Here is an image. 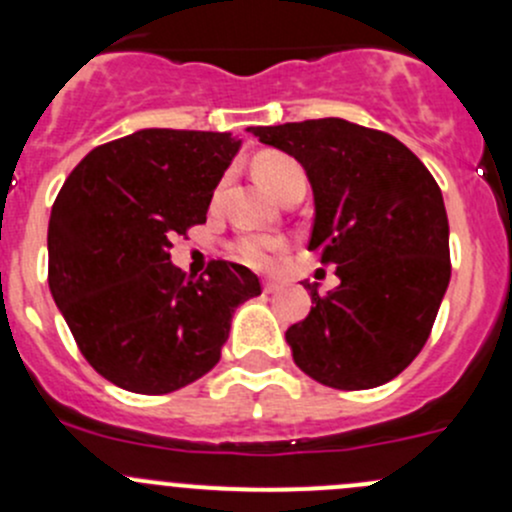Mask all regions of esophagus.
<instances>
[{"mask_svg": "<svg viewBox=\"0 0 512 512\" xmlns=\"http://www.w3.org/2000/svg\"><path fill=\"white\" fill-rule=\"evenodd\" d=\"M262 289H265L267 294H275V292H280L282 285L277 280H265V282H262Z\"/></svg>", "mask_w": 512, "mask_h": 512, "instance_id": "obj_1", "label": "esophagus"}]
</instances>
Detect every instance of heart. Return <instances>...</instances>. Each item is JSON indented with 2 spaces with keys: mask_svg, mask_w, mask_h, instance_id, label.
<instances>
[{
  "mask_svg": "<svg viewBox=\"0 0 512 512\" xmlns=\"http://www.w3.org/2000/svg\"><path fill=\"white\" fill-rule=\"evenodd\" d=\"M252 170H255L257 178L277 195V198H285L289 190H294L297 185H304V170L302 165L297 163L292 156L282 151H262L257 153L255 160H252ZM225 180L220 183V190H223ZM282 250V240L270 235H242L237 237L230 245V255L235 257L237 262L247 267H255V270H267L275 262L277 252Z\"/></svg>",
  "mask_w": 512,
  "mask_h": 512,
  "instance_id": "heart-1",
  "label": "heart"
}]
</instances>
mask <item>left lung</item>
Wrapping results in <instances>:
<instances>
[{
    "label": "left lung",
    "instance_id": "left-lung-1",
    "mask_svg": "<svg viewBox=\"0 0 512 512\" xmlns=\"http://www.w3.org/2000/svg\"><path fill=\"white\" fill-rule=\"evenodd\" d=\"M302 163L314 193L309 250L337 265L339 287L287 329L294 364L332 389H374L426 344L451 280L443 195L394 136L344 118L252 128Z\"/></svg>",
    "mask_w": 512,
    "mask_h": 512
}]
</instances>
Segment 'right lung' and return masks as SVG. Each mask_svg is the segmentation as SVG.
Masks as SVG:
<instances>
[{
    "instance_id": "obj_1",
    "label": "right lung",
    "mask_w": 512,
    "mask_h": 512,
    "mask_svg": "<svg viewBox=\"0 0 512 512\" xmlns=\"http://www.w3.org/2000/svg\"><path fill=\"white\" fill-rule=\"evenodd\" d=\"M232 133L143 128L94 148L49 218V289L81 354L136 394H170L220 361L232 312L262 292L255 272L213 260L208 277L170 262L203 225L235 158Z\"/></svg>"
}]
</instances>
